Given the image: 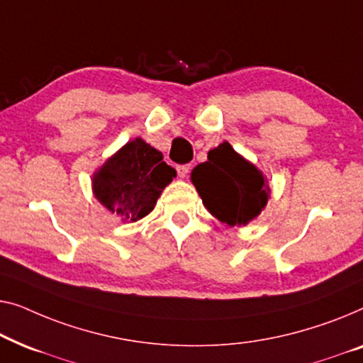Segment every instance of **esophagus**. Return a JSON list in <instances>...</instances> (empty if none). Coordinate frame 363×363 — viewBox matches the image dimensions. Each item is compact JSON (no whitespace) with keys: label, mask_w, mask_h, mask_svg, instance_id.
<instances>
[{"label":"esophagus","mask_w":363,"mask_h":363,"mask_svg":"<svg viewBox=\"0 0 363 363\" xmlns=\"http://www.w3.org/2000/svg\"><path fill=\"white\" fill-rule=\"evenodd\" d=\"M177 169V174H179V177H186L187 176V172H189V169H191V164H182V166H177L176 167Z\"/></svg>","instance_id":"esophagus-1"}]
</instances>
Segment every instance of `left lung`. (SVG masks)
<instances>
[{
    "mask_svg": "<svg viewBox=\"0 0 363 363\" xmlns=\"http://www.w3.org/2000/svg\"><path fill=\"white\" fill-rule=\"evenodd\" d=\"M191 182L203 207L230 227H245L255 220L272 194L267 176L238 155L228 141L208 151L207 161L192 169Z\"/></svg>",
    "mask_w": 363,
    "mask_h": 363,
    "instance_id": "left-lung-1",
    "label": "left lung"
}]
</instances>
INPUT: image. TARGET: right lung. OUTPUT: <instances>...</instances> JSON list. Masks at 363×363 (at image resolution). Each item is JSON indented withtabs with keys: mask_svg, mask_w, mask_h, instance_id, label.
I'll use <instances>...</instances> for the list:
<instances>
[{
	"mask_svg": "<svg viewBox=\"0 0 363 363\" xmlns=\"http://www.w3.org/2000/svg\"><path fill=\"white\" fill-rule=\"evenodd\" d=\"M162 152L135 138L111 155L91 176V192L106 211L123 222H136L155 208L176 169Z\"/></svg>",
	"mask_w": 363,
	"mask_h": 363,
	"instance_id": "1",
	"label": "right lung"
}]
</instances>
